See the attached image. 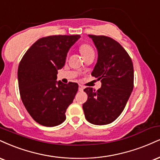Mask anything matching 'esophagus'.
<instances>
[{
  "instance_id": "obj_1",
  "label": "esophagus",
  "mask_w": 160,
  "mask_h": 160,
  "mask_svg": "<svg viewBox=\"0 0 160 160\" xmlns=\"http://www.w3.org/2000/svg\"><path fill=\"white\" fill-rule=\"evenodd\" d=\"M83 88H84V87L82 85H79V88H78L79 91H80V92L83 91Z\"/></svg>"
}]
</instances>
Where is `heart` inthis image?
Returning a JSON list of instances; mask_svg holds the SVG:
<instances>
[{
	"instance_id": "1",
	"label": "heart",
	"mask_w": 160,
	"mask_h": 160,
	"mask_svg": "<svg viewBox=\"0 0 160 160\" xmlns=\"http://www.w3.org/2000/svg\"><path fill=\"white\" fill-rule=\"evenodd\" d=\"M79 50H80V52L81 53V54L82 57H83V58L84 57H87L88 55L92 54V53H95L93 48H92L89 44H87V43L82 44V45L80 46V48H79Z\"/></svg>"
}]
</instances>
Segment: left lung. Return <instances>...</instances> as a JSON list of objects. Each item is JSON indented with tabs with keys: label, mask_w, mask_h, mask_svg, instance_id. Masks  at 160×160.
<instances>
[{
	"label": "left lung",
	"mask_w": 160,
	"mask_h": 160,
	"mask_svg": "<svg viewBox=\"0 0 160 160\" xmlns=\"http://www.w3.org/2000/svg\"><path fill=\"white\" fill-rule=\"evenodd\" d=\"M97 48L98 57L92 75L101 80L96 91L87 87L88 99L82 105L86 120L95 125L110 124L124 110L133 89L131 58L118 42L105 36L88 35Z\"/></svg>",
	"instance_id": "obj_1"
}]
</instances>
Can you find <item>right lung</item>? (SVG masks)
I'll return each mask as SVG.
<instances>
[{
  "label": "right lung",
  "instance_id": "1",
  "mask_svg": "<svg viewBox=\"0 0 160 160\" xmlns=\"http://www.w3.org/2000/svg\"><path fill=\"white\" fill-rule=\"evenodd\" d=\"M80 35H58L37 40L23 56L18 68V88L25 108L39 124L54 127L66 118L78 84L57 81L67 53Z\"/></svg>",
  "mask_w": 160,
  "mask_h": 160
}]
</instances>
